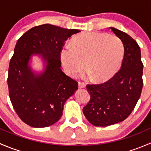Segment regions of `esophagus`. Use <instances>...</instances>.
Here are the masks:
<instances>
[{
  "mask_svg": "<svg viewBox=\"0 0 151 151\" xmlns=\"http://www.w3.org/2000/svg\"><path fill=\"white\" fill-rule=\"evenodd\" d=\"M85 86H86V85H85V84H84V83H78L79 88H85Z\"/></svg>",
  "mask_w": 151,
  "mask_h": 151,
  "instance_id": "esophagus-1",
  "label": "esophagus"
}]
</instances>
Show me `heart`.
<instances>
[{"mask_svg":"<svg viewBox=\"0 0 151 151\" xmlns=\"http://www.w3.org/2000/svg\"><path fill=\"white\" fill-rule=\"evenodd\" d=\"M64 71L74 76L85 67L88 76L98 83L108 81L121 68L124 57L122 41L114 35L101 32H87L76 36L72 45H66L60 51Z\"/></svg>","mask_w":151,"mask_h":151,"instance_id":"heart-1","label":"heart"}]
</instances>
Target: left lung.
<instances>
[{
    "label": "left lung",
    "instance_id": "8db88e82",
    "mask_svg": "<svg viewBox=\"0 0 151 151\" xmlns=\"http://www.w3.org/2000/svg\"><path fill=\"white\" fill-rule=\"evenodd\" d=\"M109 28L124 46L122 66L109 81L87 85L91 99L83 109L91 124L102 127L122 122L129 117L140 97L143 85L139 45L127 33L112 27Z\"/></svg>",
    "mask_w": 151,
    "mask_h": 151
}]
</instances>
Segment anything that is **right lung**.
<instances>
[{"label": "right lung", "mask_w": 151, "mask_h": 151, "mask_svg": "<svg viewBox=\"0 0 151 151\" xmlns=\"http://www.w3.org/2000/svg\"><path fill=\"white\" fill-rule=\"evenodd\" d=\"M80 32L44 24L17 42L9 67V93L15 112L30 126L47 127L58 121L65 102L78 89L77 82L62 71L60 55L64 42ZM33 57L42 61L41 70L32 68Z\"/></svg>", "instance_id": "obj_1"}]
</instances>
